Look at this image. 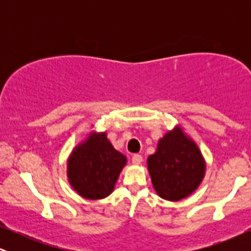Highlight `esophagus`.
<instances>
[{"label": "esophagus", "mask_w": 251, "mask_h": 251, "mask_svg": "<svg viewBox=\"0 0 251 251\" xmlns=\"http://www.w3.org/2000/svg\"><path fill=\"white\" fill-rule=\"evenodd\" d=\"M143 162V157L140 154H133V157H132V163L134 164V165H139L140 163Z\"/></svg>", "instance_id": "1"}]
</instances>
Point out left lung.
I'll return each mask as SVG.
<instances>
[{
  "mask_svg": "<svg viewBox=\"0 0 251 251\" xmlns=\"http://www.w3.org/2000/svg\"><path fill=\"white\" fill-rule=\"evenodd\" d=\"M206 164L200 148L179 125L168 131L148 158L152 185L159 197L170 201L186 198L201 185Z\"/></svg>",
  "mask_w": 251,
  "mask_h": 251,
  "instance_id": "left-lung-1",
  "label": "left lung"
}]
</instances>
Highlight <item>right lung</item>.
Masks as SVG:
<instances>
[{
    "label": "right lung",
    "instance_id": "obj_1",
    "mask_svg": "<svg viewBox=\"0 0 251 251\" xmlns=\"http://www.w3.org/2000/svg\"><path fill=\"white\" fill-rule=\"evenodd\" d=\"M127 158L113 148L106 132H91L67 160V178L77 195L98 201L113 192Z\"/></svg>",
    "mask_w": 251,
    "mask_h": 251
}]
</instances>
